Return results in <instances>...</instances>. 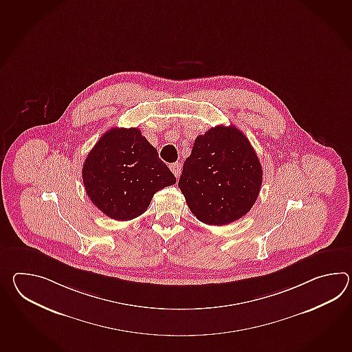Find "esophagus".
Wrapping results in <instances>:
<instances>
[{
    "label": "esophagus",
    "instance_id": "esophagus-1",
    "mask_svg": "<svg viewBox=\"0 0 352 352\" xmlns=\"http://www.w3.org/2000/svg\"><path fill=\"white\" fill-rule=\"evenodd\" d=\"M169 168H170V170H172L173 174H174L177 178H179L182 165H180L179 163H173V164L169 165Z\"/></svg>",
    "mask_w": 352,
    "mask_h": 352
}]
</instances>
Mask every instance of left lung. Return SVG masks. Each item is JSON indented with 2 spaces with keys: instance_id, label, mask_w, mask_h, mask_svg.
I'll list each match as a JSON object with an SVG mask.
<instances>
[{
  "instance_id": "left-lung-1",
  "label": "left lung",
  "mask_w": 352,
  "mask_h": 352,
  "mask_svg": "<svg viewBox=\"0 0 352 352\" xmlns=\"http://www.w3.org/2000/svg\"><path fill=\"white\" fill-rule=\"evenodd\" d=\"M263 169L250 141L234 126L197 136L179 186L189 210L206 225L237 221L256 202Z\"/></svg>"
}]
</instances>
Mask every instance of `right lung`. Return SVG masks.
<instances>
[{
  "mask_svg": "<svg viewBox=\"0 0 352 352\" xmlns=\"http://www.w3.org/2000/svg\"><path fill=\"white\" fill-rule=\"evenodd\" d=\"M82 177L92 204L118 221L139 217L157 190L177 182L136 127L103 133L86 157Z\"/></svg>",
  "mask_w": 352,
  "mask_h": 352,
  "instance_id": "obj_1",
  "label": "right lung"
}]
</instances>
